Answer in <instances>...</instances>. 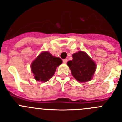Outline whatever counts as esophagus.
Wrapping results in <instances>:
<instances>
[{
    "label": "esophagus",
    "mask_w": 122,
    "mask_h": 122,
    "mask_svg": "<svg viewBox=\"0 0 122 122\" xmlns=\"http://www.w3.org/2000/svg\"><path fill=\"white\" fill-rule=\"evenodd\" d=\"M67 59H63V63H67Z\"/></svg>",
    "instance_id": "34e87169"
}]
</instances>
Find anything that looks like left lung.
Wrapping results in <instances>:
<instances>
[{"mask_svg": "<svg viewBox=\"0 0 122 122\" xmlns=\"http://www.w3.org/2000/svg\"><path fill=\"white\" fill-rule=\"evenodd\" d=\"M67 65L73 77L81 82L91 80L95 72V63L86 52L82 51L73 54V60H69Z\"/></svg>", "mask_w": 122, "mask_h": 122, "instance_id": "8db88e82", "label": "left lung"}]
</instances>
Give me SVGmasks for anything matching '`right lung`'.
Wrapping results in <instances>:
<instances>
[{
	"label": "right lung",
	"instance_id": "1",
	"mask_svg": "<svg viewBox=\"0 0 122 122\" xmlns=\"http://www.w3.org/2000/svg\"><path fill=\"white\" fill-rule=\"evenodd\" d=\"M62 63L59 57L52 56L49 52H42L31 64V70L36 81L47 82L56 72L57 67Z\"/></svg>",
	"mask_w": 122,
	"mask_h": 122
}]
</instances>
